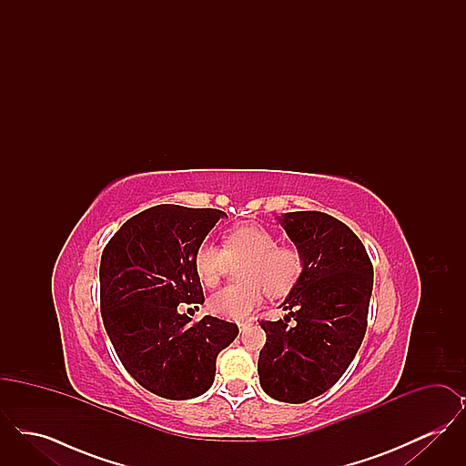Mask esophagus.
I'll use <instances>...</instances> for the list:
<instances>
[{"mask_svg": "<svg viewBox=\"0 0 466 466\" xmlns=\"http://www.w3.org/2000/svg\"><path fill=\"white\" fill-rule=\"evenodd\" d=\"M246 327H248V321H241V323H239V330H241V332L246 330Z\"/></svg>", "mask_w": 466, "mask_h": 466, "instance_id": "esophagus-1", "label": "esophagus"}]
</instances>
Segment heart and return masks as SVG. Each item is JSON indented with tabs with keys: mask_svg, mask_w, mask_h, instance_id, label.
<instances>
[{
	"mask_svg": "<svg viewBox=\"0 0 466 466\" xmlns=\"http://www.w3.org/2000/svg\"><path fill=\"white\" fill-rule=\"evenodd\" d=\"M239 267L243 283L218 289L209 297V309L225 319H243L268 297L289 293L299 281L304 258L293 246H279L278 238L258 223L230 228L223 248L202 243L194 255V267L206 287H217L232 266Z\"/></svg>",
	"mask_w": 466,
	"mask_h": 466,
	"instance_id": "b5f03b06",
	"label": "heart"
}]
</instances>
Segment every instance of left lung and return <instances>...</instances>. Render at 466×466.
<instances>
[{
    "instance_id": "obj_1",
    "label": "left lung",
    "mask_w": 466,
    "mask_h": 466,
    "mask_svg": "<svg viewBox=\"0 0 466 466\" xmlns=\"http://www.w3.org/2000/svg\"><path fill=\"white\" fill-rule=\"evenodd\" d=\"M279 222L304 268L281 304L289 316L260 321L267 340L258 376L268 397L302 403L332 388L360 350L374 267L355 232L327 213L295 211Z\"/></svg>"
}]
</instances>
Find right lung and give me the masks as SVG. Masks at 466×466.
<instances>
[{
  "mask_svg": "<svg viewBox=\"0 0 466 466\" xmlns=\"http://www.w3.org/2000/svg\"><path fill=\"white\" fill-rule=\"evenodd\" d=\"M222 217L213 208L160 204L124 223L103 249L101 316L126 370L162 399H196L213 384L217 358L239 333L215 316L179 314L204 302L194 255Z\"/></svg>",
  "mask_w": 466,
  "mask_h": 466,
  "instance_id": "1",
  "label": "right lung"
}]
</instances>
